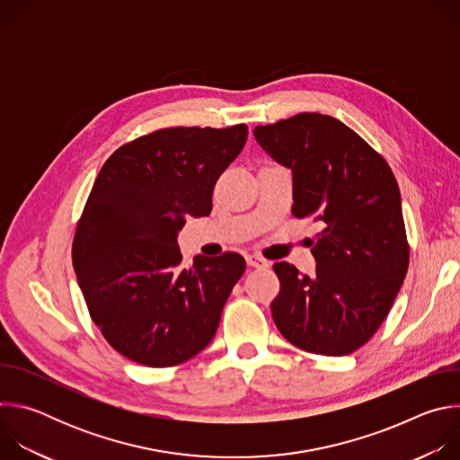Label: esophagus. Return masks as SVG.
I'll return each instance as SVG.
<instances>
[{"label": "esophagus", "mask_w": 460, "mask_h": 460, "mask_svg": "<svg viewBox=\"0 0 460 460\" xmlns=\"http://www.w3.org/2000/svg\"><path fill=\"white\" fill-rule=\"evenodd\" d=\"M245 261L251 268H268L270 266V261L266 258H261L260 254H247Z\"/></svg>", "instance_id": "1"}]
</instances>
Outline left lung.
<instances>
[{
  "mask_svg": "<svg viewBox=\"0 0 460 460\" xmlns=\"http://www.w3.org/2000/svg\"><path fill=\"white\" fill-rule=\"evenodd\" d=\"M273 160L293 171V215L320 222L314 277L288 261L273 266L271 304L293 346L342 357L364 346L387 316L406 279L410 245L401 190L387 162L333 116L300 112L254 127Z\"/></svg>",
  "mask_w": 460,
  "mask_h": 460,
  "instance_id": "obj_1",
  "label": "left lung"
}]
</instances>
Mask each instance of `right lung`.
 <instances>
[{
    "label": "right lung",
    "instance_id": "right-lung-1",
    "mask_svg": "<svg viewBox=\"0 0 460 460\" xmlns=\"http://www.w3.org/2000/svg\"><path fill=\"white\" fill-rule=\"evenodd\" d=\"M247 125L169 127L116 149L91 189L73 264L93 322L128 360L178 366L215 337L245 271L238 252L181 268L185 217H206L220 174L240 155Z\"/></svg>",
    "mask_w": 460,
    "mask_h": 460
}]
</instances>
